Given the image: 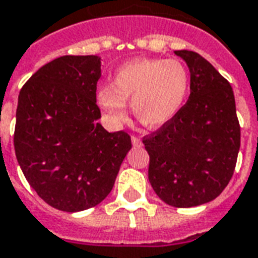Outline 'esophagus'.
<instances>
[{"label": "esophagus", "instance_id": "obj_1", "mask_svg": "<svg viewBox=\"0 0 258 258\" xmlns=\"http://www.w3.org/2000/svg\"><path fill=\"white\" fill-rule=\"evenodd\" d=\"M131 142H133V145H134V146H137V148H141V146H142V141H141L138 137H135V135H133V137H131Z\"/></svg>", "mask_w": 258, "mask_h": 258}]
</instances>
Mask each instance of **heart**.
Wrapping results in <instances>:
<instances>
[{
  "label": "heart",
  "instance_id": "obj_1",
  "mask_svg": "<svg viewBox=\"0 0 258 258\" xmlns=\"http://www.w3.org/2000/svg\"><path fill=\"white\" fill-rule=\"evenodd\" d=\"M190 74L183 62L163 58H138L114 72L109 86L95 91V102L112 125L127 114L125 102L146 128L163 127L179 113L187 97Z\"/></svg>",
  "mask_w": 258,
  "mask_h": 258
}]
</instances>
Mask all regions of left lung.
Returning <instances> with one entry per match:
<instances>
[{"mask_svg":"<svg viewBox=\"0 0 258 258\" xmlns=\"http://www.w3.org/2000/svg\"><path fill=\"white\" fill-rule=\"evenodd\" d=\"M190 71V97L169 123L144 138L149 182L175 208L213 201L234 173L241 128L231 85L196 51L176 50Z\"/></svg>","mask_w":258,"mask_h":258,"instance_id":"left-lung-1","label":"left lung"}]
</instances>
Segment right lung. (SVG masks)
Masks as SVG:
<instances>
[{
  "label": "right lung",
  "instance_id": "add662e5",
  "mask_svg": "<svg viewBox=\"0 0 258 258\" xmlns=\"http://www.w3.org/2000/svg\"><path fill=\"white\" fill-rule=\"evenodd\" d=\"M101 57L62 56L23 86L15 127V152L39 197L64 212L98 205L113 187L131 138L98 123L95 102Z\"/></svg>",
  "mask_w": 258,
  "mask_h": 258
}]
</instances>
